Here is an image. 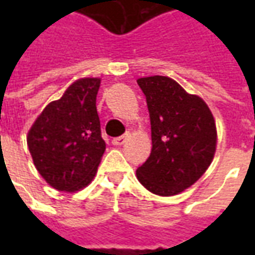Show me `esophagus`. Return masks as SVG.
<instances>
[{"label":"esophagus","mask_w":255,"mask_h":255,"mask_svg":"<svg viewBox=\"0 0 255 255\" xmlns=\"http://www.w3.org/2000/svg\"><path fill=\"white\" fill-rule=\"evenodd\" d=\"M128 139V133H124V135H122V136H117V138H115L113 140H112V143L115 144V146H122V144L126 143V140Z\"/></svg>","instance_id":"esophagus-1"}]
</instances>
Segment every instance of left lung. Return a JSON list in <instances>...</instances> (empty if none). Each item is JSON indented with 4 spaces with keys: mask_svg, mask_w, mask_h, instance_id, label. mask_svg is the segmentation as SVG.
Instances as JSON below:
<instances>
[{
    "mask_svg": "<svg viewBox=\"0 0 255 255\" xmlns=\"http://www.w3.org/2000/svg\"><path fill=\"white\" fill-rule=\"evenodd\" d=\"M151 124V153L136 169L150 192L172 197L191 187L213 161L217 129L206 102L168 76L139 78Z\"/></svg>",
    "mask_w": 255,
    "mask_h": 255,
    "instance_id": "8db88e82",
    "label": "left lung"
}]
</instances>
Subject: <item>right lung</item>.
Wrapping results in <instances>:
<instances>
[{"mask_svg": "<svg viewBox=\"0 0 255 255\" xmlns=\"http://www.w3.org/2000/svg\"><path fill=\"white\" fill-rule=\"evenodd\" d=\"M100 78H82L52 101L27 133L36 171L58 191L75 192L93 182L105 140L97 112Z\"/></svg>", "mask_w": 255, "mask_h": 255, "instance_id": "add662e5", "label": "right lung"}]
</instances>
